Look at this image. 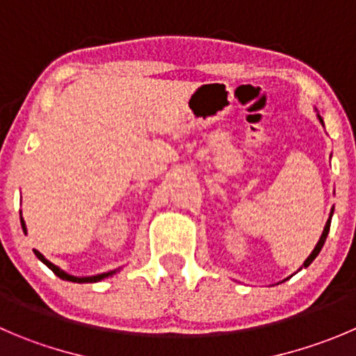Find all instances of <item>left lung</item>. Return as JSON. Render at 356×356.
Listing matches in <instances>:
<instances>
[{
  "label": "left lung",
  "instance_id": "left-lung-1",
  "mask_svg": "<svg viewBox=\"0 0 356 356\" xmlns=\"http://www.w3.org/2000/svg\"><path fill=\"white\" fill-rule=\"evenodd\" d=\"M318 118H320V122H321V124H323V120H321V117H320V115H318ZM332 213H334V209H332ZM332 213H330V216H328L327 223H325V229H323V232H321V238H320V241L316 243V246H314V250H313V252H311V255L307 257V259H306V262H304V267H307V266H309V264L313 262L314 259H316V257H318V253L321 252V248H323V245H325V239H327V236H328V231H330V220H332Z\"/></svg>",
  "mask_w": 356,
  "mask_h": 356
}]
</instances>
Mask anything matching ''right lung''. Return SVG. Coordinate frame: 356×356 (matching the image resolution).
I'll use <instances>...</instances> for the list:
<instances>
[{
    "mask_svg": "<svg viewBox=\"0 0 356 356\" xmlns=\"http://www.w3.org/2000/svg\"><path fill=\"white\" fill-rule=\"evenodd\" d=\"M20 223H22V231L26 232V223H24V220H22V215H20ZM35 255L38 257V259L42 260V262L45 264L47 267H49V269H52V273L56 274V276H59L60 280H66V282H73V283H96V282H101V280H104V277H108V276H111V274H115V273H117V269H115V270H110V273L96 274V276H86V277L71 276V274L64 273L63 269H59V267H57V266H54L52 262H49V260H47L45 257H43L42 253L38 252V250H35Z\"/></svg>",
    "mask_w": 356,
    "mask_h": 356,
    "instance_id": "right-lung-1",
    "label": "right lung"
}]
</instances>
